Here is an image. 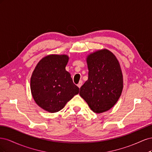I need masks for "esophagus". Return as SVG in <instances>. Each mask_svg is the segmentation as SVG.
Masks as SVG:
<instances>
[{"label":"esophagus","instance_id":"34e87169","mask_svg":"<svg viewBox=\"0 0 152 152\" xmlns=\"http://www.w3.org/2000/svg\"><path fill=\"white\" fill-rule=\"evenodd\" d=\"M82 81H80L79 82V83L77 84V86L79 87V88H80V87L82 86Z\"/></svg>","mask_w":152,"mask_h":152}]
</instances>
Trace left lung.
<instances>
[{
	"label": "left lung",
	"instance_id": "1",
	"mask_svg": "<svg viewBox=\"0 0 152 152\" xmlns=\"http://www.w3.org/2000/svg\"><path fill=\"white\" fill-rule=\"evenodd\" d=\"M88 80L80 87L79 94L95 113L112 108L123 89V76L115 56L107 49L97 50L87 58Z\"/></svg>",
	"mask_w": 152,
	"mask_h": 152
}]
</instances>
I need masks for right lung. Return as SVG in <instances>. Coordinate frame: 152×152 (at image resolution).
<instances>
[{
	"instance_id": "add662e5",
	"label": "right lung",
	"mask_w": 152,
	"mask_h": 152,
	"mask_svg": "<svg viewBox=\"0 0 152 152\" xmlns=\"http://www.w3.org/2000/svg\"><path fill=\"white\" fill-rule=\"evenodd\" d=\"M68 59L65 54L48 55L38 63L32 73V96L35 103L48 112H59L79 94V88L65 70Z\"/></svg>"
}]
</instances>
